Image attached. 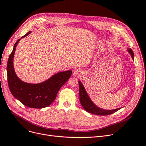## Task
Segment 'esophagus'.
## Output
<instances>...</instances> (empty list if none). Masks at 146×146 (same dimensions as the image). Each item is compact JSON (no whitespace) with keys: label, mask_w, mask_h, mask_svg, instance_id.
Listing matches in <instances>:
<instances>
[{"label":"esophagus","mask_w":146,"mask_h":146,"mask_svg":"<svg viewBox=\"0 0 146 146\" xmlns=\"http://www.w3.org/2000/svg\"><path fill=\"white\" fill-rule=\"evenodd\" d=\"M82 74V72L79 69H74L73 71V76L74 77H79Z\"/></svg>","instance_id":"obj_1"}]
</instances>
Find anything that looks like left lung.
<instances>
[{"mask_svg":"<svg viewBox=\"0 0 146 146\" xmlns=\"http://www.w3.org/2000/svg\"><path fill=\"white\" fill-rule=\"evenodd\" d=\"M127 51L130 54L131 56V58L134 60V52L131 48H128ZM79 96H80V102L83 106V108L85 109L87 112L89 113L98 115H108L112 114L114 112H117L119 110L121 109L123 107L121 108L111 110H104L102 108H99V106H96L90 99V97L89 96L87 92L84 87L81 81H79Z\"/></svg>","mask_w":146,"mask_h":146,"instance_id":"1","label":"left lung"}]
</instances>
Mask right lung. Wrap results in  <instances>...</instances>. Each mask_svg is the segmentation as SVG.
Instances as JSON below:
<instances>
[{"mask_svg":"<svg viewBox=\"0 0 146 146\" xmlns=\"http://www.w3.org/2000/svg\"><path fill=\"white\" fill-rule=\"evenodd\" d=\"M31 31L19 39L13 46L7 64V82L12 95L24 105L32 108H44L55 100L60 89L72 76V70L58 72L48 79L39 83H29L21 80L15 73L13 57L17 44L21 38L31 34Z\"/></svg>","mask_w":146,"mask_h":146,"instance_id":"1","label":"right lung"}]
</instances>
